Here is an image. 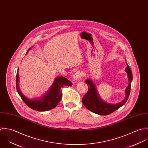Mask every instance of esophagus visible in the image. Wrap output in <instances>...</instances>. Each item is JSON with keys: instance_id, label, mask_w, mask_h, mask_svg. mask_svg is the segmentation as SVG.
I'll return each mask as SVG.
<instances>
[{"instance_id": "esophagus-1", "label": "esophagus", "mask_w": 148, "mask_h": 148, "mask_svg": "<svg viewBox=\"0 0 148 148\" xmlns=\"http://www.w3.org/2000/svg\"><path fill=\"white\" fill-rule=\"evenodd\" d=\"M81 73L79 71H77L74 73V74L73 76V79L74 82H77L79 79L81 77Z\"/></svg>"}]
</instances>
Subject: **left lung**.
Segmentation results:
<instances>
[{
	"instance_id": "1",
	"label": "left lung",
	"mask_w": 148,
	"mask_h": 148,
	"mask_svg": "<svg viewBox=\"0 0 148 148\" xmlns=\"http://www.w3.org/2000/svg\"><path fill=\"white\" fill-rule=\"evenodd\" d=\"M126 63L127 65V63ZM125 70L127 74L129 84L125 89V98L117 103H109L103 101L99 95L94 82L90 79H88L85 81V82L88 86V91L82 98V102L87 109L98 115L106 116L115 112L126 103L130 92L133 75L131 69L128 65Z\"/></svg>"
}]
</instances>
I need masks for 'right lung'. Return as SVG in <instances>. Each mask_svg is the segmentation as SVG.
<instances>
[{
	"mask_svg": "<svg viewBox=\"0 0 148 148\" xmlns=\"http://www.w3.org/2000/svg\"><path fill=\"white\" fill-rule=\"evenodd\" d=\"M31 49L30 47L27 51L26 54ZM16 87L20 97L25 103L31 109L39 112H46L56 108L62 98V90L63 86H71L72 83L66 78L63 77H57L50 87L40 97L29 99L25 97L21 92L19 86V69L17 71L16 77Z\"/></svg>",
	"mask_w": 148,
	"mask_h": 148,
	"instance_id": "obj_1",
	"label": "right lung"
}]
</instances>
